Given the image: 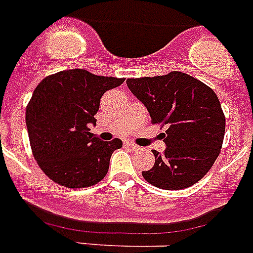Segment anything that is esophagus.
Instances as JSON below:
<instances>
[{"label": "esophagus", "mask_w": 253, "mask_h": 253, "mask_svg": "<svg viewBox=\"0 0 253 253\" xmlns=\"http://www.w3.org/2000/svg\"><path fill=\"white\" fill-rule=\"evenodd\" d=\"M125 145L128 146V148H130V149H133V150L140 149V146H139V145H136V144L131 143V141H126V143H125Z\"/></svg>", "instance_id": "obj_1"}]
</instances>
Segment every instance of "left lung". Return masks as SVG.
<instances>
[{"mask_svg":"<svg viewBox=\"0 0 253 253\" xmlns=\"http://www.w3.org/2000/svg\"><path fill=\"white\" fill-rule=\"evenodd\" d=\"M127 87L145 105L152 123L166 126V144L153 150L154 166L143 171L157 188L177 190L194 185L211 169L224 141L225 116L217 95L197 78L171 72L166 76L128 78Z\"/></svg>","mask_w":253,"mask_h":253,"instance_id":"obj_1","label":"left lung"}]
</instances>
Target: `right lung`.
Instances as JSON below:
<instances>
[{
    "instance_id": "add662e5",
    "label": "right lung",
    "mask_w": 253,
    "mask_h": 253,
    "mask_svg": "<svg viewBox=\"0 0 253 253\" xmlns=\"http://www.w3.org/2000/svg\"><path fill=\"white\" fill-rule=\"evenodd\" d=\"M125 78L69 69L48 76L36 87L25 109L29 143L38 166L67 188H87L104 179L110 157L122 140L100 141L90 132L100 99Z\"/></svg>"
}]
</instances>
